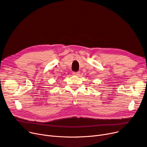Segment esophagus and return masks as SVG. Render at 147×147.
Returning a JSON list of instances; mask_svg holds the SVG:
<instances>
[{
  "mask_svg": "<svg viewBox=\"0 0 147 147\" xmlns=\"http://www.w3.org/2000/svg\"><path fill=\"white\" fill-rule=\"evenodd\" d=\"M73 75L74 76H79L80 74V72L79 71H78V72H73Z\"/></svg>",
  "mask_w": 147,
  "mask_h": 147,
  "instance_id": "obj_1",
  "label": "esophagus"
}]
</instances>
